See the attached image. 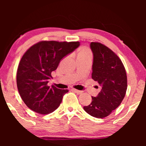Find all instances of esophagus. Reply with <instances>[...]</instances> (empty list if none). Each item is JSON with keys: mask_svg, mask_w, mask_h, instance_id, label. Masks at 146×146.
<instances>
[{"mask_svg": "<svg viewBox=\"0 0 146 146\" xmlns=\"http://www.w3.org/2000/svg\"><path fill=\"white\" fill-rule=\"evenodd\" d=\"M72 91L74 92H76V93H77L78 94H80L82 93V92L80 90H76V89H72Z\"/></svg>", "mask_w": 146, "mask_h": 146, "instance_id": "esophagus-1", "label": "esophagus"}]
</instances>
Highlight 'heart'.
I'll list each match as a JSON object with an SVG mask.
<instances>
[{
	"instance_id": "obj_1",
	"label": "heart",
	"mask_w": 146,
	"mask_h": 146,
	"mask_svg": "<svg viewBox=\"0 0 146 146\" xmlns=\"http://www.w3.org/2000/svg\"><path fill=\"white\" fill-rule=\"evenodd\" d=\"M91 52L88 48H82L78 54V56H91Z\"/></svg>"
}]
</instances>
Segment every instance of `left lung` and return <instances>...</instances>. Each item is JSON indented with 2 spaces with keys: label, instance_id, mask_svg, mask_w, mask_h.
Wrapping results in <instances>:
<instances>
[{
  "label": "left lung",
  "instance_id": "obj_1",
  "mask_svg": "<svg viewBox=\"0 0 146 146\" xmlns=\"http://www.w3.org/2000/svg\"><path fill=\"white\" fill-rule=\"evenodd\" d=\"M93 53L92 78L99 84L100 92L92 96L84 110L92 116L103 118L120 105L127 90V76L121 60L113 52L99 42H91Z\"/></svg>",
  "mask_w": 146,
  "mask_h": 146
}]
</instances>
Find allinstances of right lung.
Masks as SVG:
<instances>
[{"label": "right lung", "instance_id": "add662e5", "mask_svg": "<svg viewBox=\"0 0 146 146\" xmlns=\"http://www.w3.org/2000/svg\"><path fill=\"white\" fill-rule=\"evenodd\" d=\"M79 46V42L41 41L25 53L18 67L17 84L21 98L30 109L48 114L59 107L68 90L48 86V80L61 60Z\"/></svg>", "mask_w": 146, "mask_h": 146}]
</instances>
